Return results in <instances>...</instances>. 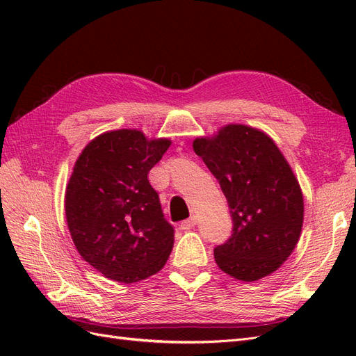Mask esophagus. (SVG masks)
<instances>
[{
    "mask_svg": "<svg viewBox=\"0 0 356 356\" xmlns=\"http://www.w3.org/2000/svg\"><path fill=\"white\" fill-rule=\"evenodd\" d=\"M196 224H197V218H196V217H191V218H188V220L181 222V229H182V230H190V229L195 227Z\"/></svg>",
    "mask_w": 356,
    "mask_h": 356,
    "instance_id": "obj_1",
    "label": "esophagus"
}]
</instances>
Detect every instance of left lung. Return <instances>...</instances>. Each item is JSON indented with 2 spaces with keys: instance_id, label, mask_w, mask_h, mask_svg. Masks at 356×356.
I'll list each match as a JSON object with an SVG mask.
<instances>
[{
  "instance_id": "8db88e82",
  "label": "left lung",
  "mask_w": 356,
  "mask_h": 356,
  "mask_svg": "<svg viewBox=\"0 0 356 356\" xmlns=\"http://www.w3.org/2000/svg\"><path fill=\"white\" fill-rule=\"evenodd\" d=\"M193 148L230 209L232 234L215 246V261L245 282L270 275L294 251L303 225V195L288 161L266 134L243 124L196 138Z\"/></svg>"
}]
</instances>
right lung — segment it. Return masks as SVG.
Returning <instances> with one entry per match:
<instances>
[{
    "label": "right lung",
    "mask_w": 356,
    "mask_h": 356,
    "mask_svg": "<svg viewBox=\"0 0 356 356\" xmlns=\"http://www.w3.org/2000/svg\"><path fill=\"white\" fill-rule=\"evenodd\" d=\"M120 129L96 136L75 161L65 195L68 229L80 255L113 281L134 284L157 273L174 246L148 172L169 148Z\"/></svg>",
    "instance_id": "obj_1"
}]
</instances>
